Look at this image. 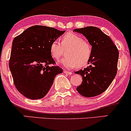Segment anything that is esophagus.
I'll return each instance as SVG.
<instances>
[{"label": "esophagus", "instance_id": "esophagus-1", "mask_svg": "<svg viewBox=\"0 0 131 131\" xmlns=\"http://www.w3.org/2000/svg\"><path fill=\"white\" fill-rule=\"evenodd\" d=\"M64 73L66 74H67V75H71V74H72V72H69V71H67V70H64Z\"/></svg>", "mask_w": 131, "mask_h": 131}]
</instances>
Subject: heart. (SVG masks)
<instances>
[{
	"label": "heart",
	"instance_id": "b5f03b06",
	"mask_svg": "<svg viewBox=\"0 0 131 131\" xmlns=\"http://www.w3.org/2000/svg\"><path fill=\"white\" fill-rule=\"evenodd\" d=\"M69 47L67 52L68 57L64 58L59 64L69 69L78 66H86L90 60L92 55V47L90 44L85 41L80 35L72 32H67L61 38V44L57 40L50 44V52L55 59L60 58L63 52V48Z\"/></svg>",
	"mask_w": 131,
	"mask_h": 131
}]
</instances>
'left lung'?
Masks as SVG:
<instances>
[{
  "label": "left lung",
  "mask_w": 131,
  "mask_h": 131,
  "mask_svg": "<svg viewBox=\"0 0 131 131\" xmlns=\"http://www.w3.org/2000/svg\"><path fill=\"white\" fill-rule=\"evenodd\" d=\"M84 35L92 46V55L84 70L75 72L82 76V82L76 88L79 94L86 97L98 96L109 87L117 71L118 49L110 38L100 29L87 26L75 29Z\"/></svg>",
  "instance_id": "1"
}]
</instances>
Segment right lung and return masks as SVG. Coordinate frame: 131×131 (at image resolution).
Here are the masks:
<instances>
[{
  "label": "right lung",
  "mask_w": 131,
  "mask_h": 131,
  "mask_svg": "<svg viewBox=\"0 0 131 131\" xmlns=\"http://www.w3.org/2000/svg\"><path fill=\"white\" fill-rule=\"evenodd\" d=\"M65 32L53 28L36 25L15 37L9 67L17 90L30 99L45 97L62 69L55 66L50 47Z\"/></svg>",
  "instance_id": "right-lung-1"
}]
</instances>
